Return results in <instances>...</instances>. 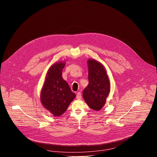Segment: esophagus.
<instances>
[{"mask_svg":"<svg viewBox=\"0 0 157 157\" xmlns=\"http://www.w3.org/2000/svg\"><path fill=\"white\" fill-rule=\"evenodd\" d=\"M76 98H77V100H80L82 98V94H81L80 92H77V95H76Z\"/></svg>","mask_w":157,"mask_h":157,"instance_id":"esophagus-1","label":"esophagus"}]
</instances>
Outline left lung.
Masks as SVG:
<instances>
[{"label":"left lung","instance_id":"left-lung-1","mask_svg":"<svg viewBox=\"0 0 157 157\" xmlns=\"http://www.w3.org/2000/svg\"><path fill=\"white\" fill-rule=\"evenodd\" d=\"M89 84L83 90V97L92 109L100 110L110 91L109 80L103 65L94 60H88Z\"/></svg>","mask_w":157,"mask_h":157}]
</instances>
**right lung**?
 <instances>
[{
	"instance_id": "add662e5",
	"label": "right lung",
	"mask_w": 157,
	"mask_h": 157,
	"mask_svg": "<svg viewBox=\"0 0 157 157\" xmlns=\"http://www.w3.org/2000/svg\"><path fill=\"white\" fill-rule=\"evenodd\" d=\"M65 63L54 64L48 70L40 100L42 105L53 115L59 117L67 109L75 94L71 90L67 82L62 77Z\"/></svg>"
}]
</instances>
